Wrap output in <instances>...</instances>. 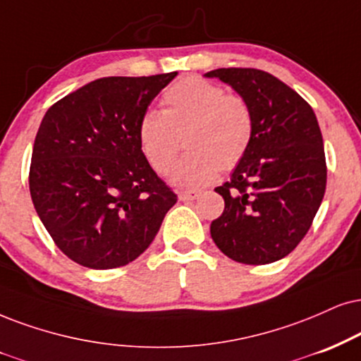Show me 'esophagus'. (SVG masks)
I'll list each match as a JSON object with an SVG mask.
<instances>
[{
  "mask_svg": "<svg viewBox=\"0 0 361 361\" xmlns=\"http://www.w3.org/2000/svg\"><path fill=\"white\" fill-rule=\"evenodd\" d=\"M199 195H201L199 190H182V192H179V199L180 201H194Z\"/></svg>",
  "mask_w": 361,
  "mask_h": 361,
  "instance_id": "esophagus-1",
  "label": "esophagus"
}]
</instances>
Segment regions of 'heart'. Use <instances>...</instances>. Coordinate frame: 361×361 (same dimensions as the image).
Listing matches in <instances>:
<instances>
[{"instance_id": "1", "label": "heart", "mask_w": 361, "mask_h": 361, "mask_svg": "<svg viewBox=\"0 0 361 361\" xmlns=\"http://www.w3.org/2000/svg\"><path fill=\"white\" fill-rule=\"evenodd\" d=\"M162 105L164 110H145L137 126L140 152L160 176L176 167L180 135L189 150L173 173L179 185H206L246 157L255 115L244 97L206 78L184 77L164 90Z\"/></svg>"}]
</instances>
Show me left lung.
Returning <instances> with one entry per match:
<instances>
[{
	"instance_id": "1",
	"label": "left lung",
	"mask_w": 361,
	"mask_h": 361,
	"mask_svg": "<svg viewBox=\"0 0 361 361\" xmlns=\"http://www.w3.org/2000/svg\"><path fill=\"white\" fill-rule=\"evenodd\" d=\"M206 77L233 87L255 115L246 157L216 188L224 212L212 221V239L243 264L283 259L310 231L326 189L317 115L300 93L262 70L217 68Z\"/></svg>"
}]
</instances>
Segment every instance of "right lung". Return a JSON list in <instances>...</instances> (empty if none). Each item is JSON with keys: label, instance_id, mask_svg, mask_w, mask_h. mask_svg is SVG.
<instances>
[{"label": "right lung", "instance_id": "right-lung-1", "mask_svg": "<svg viewBox=\"0 0 361 361\" xmlns=\"http://www.w3.org/2000/svg\"><path fill=\"white\" fill-rule=\"evenodd\" d=\"M176 75L99 78L44 114L31 154V201L58 249L85 268L137 259L177 202L137 140L140 115Z\"/></svg>", "mask_w": 361, "mask_h": 361}]
</instances>
